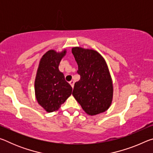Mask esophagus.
<instances>
[{
  "instance_id": "esophagus-1",
  "label": "esophagus",
  "mask_w": 153,
  "mask_h": 153,
  "mask_svg": "<svg viewBox=\"0 0 153 153\" xmlns=\"http://www.w3.org/2000/svg\"><path fill=\"white\" fill-rule=\"evenodd\" d=\"M69 84H70L72 88H74V82L73 81V80H71V81L69 82Z\"/></svg>"
}]
</instances>
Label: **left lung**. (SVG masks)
<instances>
[{"label": "left lung", "instance_id": "1", "mask_svg": "<svg viewBox=\"0 0 153 153\" xmlns=\"http://www.w3.org/2000/svg\"><path fill=\"white\" fill-rule=\"evenodd\" d=\"M71 52L80 75V79L75 83L74 97L88 115L105 112L113 98V81L105 59L93 49L76 46Z\"/></svg>", "mask_w": 153, "mask_h": 153}]
</instances>
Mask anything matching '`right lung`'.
<instances>
[{
    "mask_svg": "<svg viewBox=\"0 0 153 153\" xmlns=\"http://www.w3.org/2000/svg\"><path fill=\"white\" fill-rule=\"evenodd\" d=\"M67 50L56 52L51 49L40 59L34 81L35 96L37 102L46 112L56 111L70 97L72 88L59 71V63Z\"/></svg>",
    "mask_w": 153,
    "mask_h": 153,
    "instance_id": "1",
    "label": "right lung"
}]
</instances>
